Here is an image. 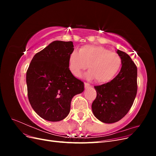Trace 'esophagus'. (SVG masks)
Masks as SVG:
<instances>
[{"label":"esophagus","mask_w":156,"mask_h":156,"mask_svg":"<svg viewBox=\"0 0 156 156\" xmlns=\"http://www.w3.org/2000/svg\"><path fill=\"white\" fill-rule=\"evenodd\" d=\"M84 87L85 88H88V87H91V85L89 83H86V82H84Z\"/></svg>","instance_id":"obj_1"}]
</instances>
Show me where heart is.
<instances>
[{
  "label": "heart",
  "mask_w": 156,
  "mask_h": 156,
  "mask_svg": "<svg viewBox=\"0 0 156 156\" xmlns=\"http://www.w3.org/2000/svg\"><path fill=\"white\" fill-rule=\"evenodd\" d=\"M122 64L121 56L102 46L85 45L73 51L68 58V68L74 76L79 77L87 68L86 76L97 83L109 82L119 72ZM89 67H87V65Z\"/></svg>",
  "instance_id": "obj_1"
}]
</instances>
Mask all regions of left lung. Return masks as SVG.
<instances>
[{"label": "left lung", "mask_w": 156, "mask_h": 156, "mask_svg": "<svg viewBox=\"0 0 156 156\" xmlns=\"http://www.w3.org/2000/svg\"><path fill=\"white\" fill-rule=\"evenodd\" d=\"M122 68L110 82L95 86L97 96L92 104L94 116L102 122L115 123L124 117L134 102L137 92V68L130 56L118 49Z\"/></svg>", "instance_id": "8db88e82"}]
</instances>
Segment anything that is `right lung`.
<instances>
[{
    "mask_svg": "<svg viewBox=\"0 0 156 156\" xmlns=\"http://www.w3.org/2000/svg\"><path fill=\"white\" fill-rule=\"evenodd\" d=\"M73 50L72 41H54L34 56L27 71L29 102L46 120L65 119L73 96L84 90L83 82L68 68L69 56Z\"/></svg>",
    "mask_w": 156,
    "mask_h": 156,
    "instance_id": "add662e5",
    "label": "right lung"
}]
</instances>
